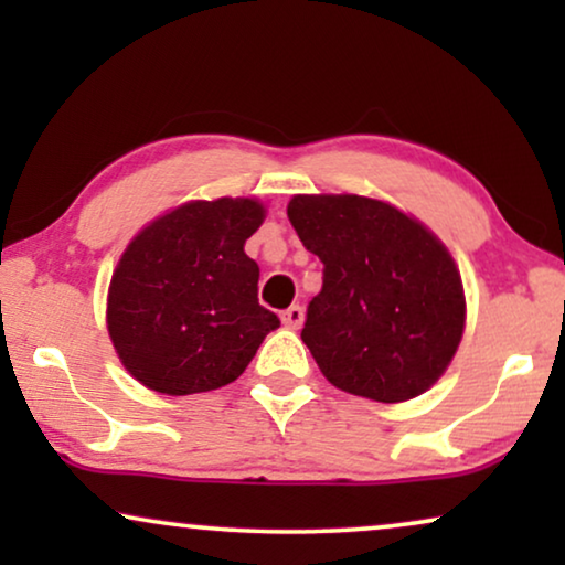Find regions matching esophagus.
<instances>
[{
  "mask_svg": "<svg viewBox=\"0 0 565 565\" xmlns=\"http://www.w3.org/2000/svg\"><path fill=\"white\" fill-rule=\"evenodd\" d=\"M282 323L288 329H300V323H303V308L290 306L288 311H282Z\"/></svg>",
  "mask_w": 565,
  "mask_h": 565,
  "instance_id": "1",
  "label": "esophagus"
}]
</instances>
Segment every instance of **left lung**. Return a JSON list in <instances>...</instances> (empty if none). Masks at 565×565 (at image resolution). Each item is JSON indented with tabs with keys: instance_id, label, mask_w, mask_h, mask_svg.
I'll return each mask as SVG.
<instances>
[{
	"instance_id": "obj_1",
	"label": "left lung",
	"mask_w": 565,
	"mask_h": 565,
	"mask_svg": "<svg viewBox=\"0 0 565 565\" xmlns=\"http://www.w3.org/2000/svg\"><path fill=\"white\" fill-rule=\"evenodd\" d=\"M288 218L323 262L300 339L327 381L381 404L431 388L466 329L445 244L398 207L360 195H296Z\"/></svg>"
}]
</instances>
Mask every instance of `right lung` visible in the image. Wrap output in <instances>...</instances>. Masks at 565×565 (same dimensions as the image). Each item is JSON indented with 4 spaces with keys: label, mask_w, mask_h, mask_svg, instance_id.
Returning a JSON list of instances; mask_svg holds the SVG:
<instances>
[{
    "label": "right lung",
    "mask_w": 565,
    "mask_h": 565,
    "mask_svg": "<svg viewBox=\"0 0 565 565\" xmlns=\"http://www.w3.org/2000/svg\"><path fill=\"white\" fill-rule=\"evenodd\" d=\"M262 221L252 198L192 200L128 244L107 292V331L138 383L167 396L215 391L280 327L259 306V267L244 252Z\"/></svg>",
    "instance_id": "1"
}]
</instances>
